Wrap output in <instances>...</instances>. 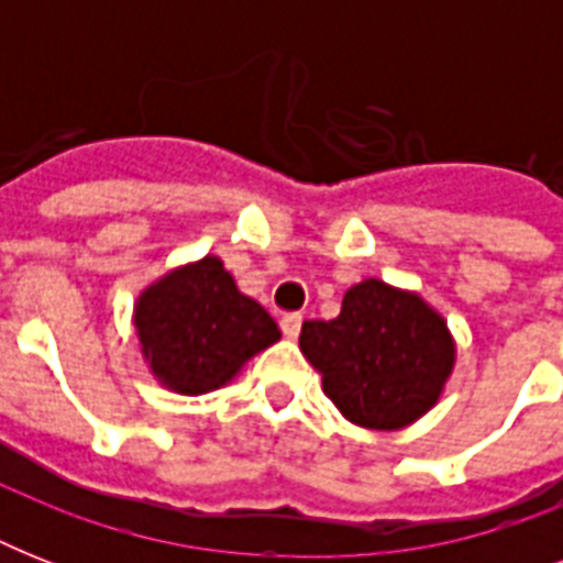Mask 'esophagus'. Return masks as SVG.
Wrapping results in <instances>:
<instances>
[{
	"label": "esophagus",
	"instance_id": "obj_1",
	"mask_svg": "<svg viewBox=\"0 0 563 563\" xmlns=\"http://www.w3.org/2000/svg\"><path fill=\"white\" fill-rule=\"evenodd\" d=\"M300 324H303V318H300L298 312H295V316H283L280 318V330H283V335H286V339H298Z\"/></svg>",
	"mask_w": 563,
	"mask_h": 563
}]
</instances>
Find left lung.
<instances>
[{"label": "left lung", "instance_id": "1", "mask_svg": "<svg viewBox=\"0 0 563 563\" xmlns=\"http://www.w3.org/2000/svg\"><path fill=\"white\" fill-rule=\"evenodd\" d=\"M300 351L342 418L376 432L423 418L455 368L446 318L418 291L376 277L344 291L339 318L300 327Z\"/></svg>", "mask_w": 563, "mask_h": 563}]
</instances>
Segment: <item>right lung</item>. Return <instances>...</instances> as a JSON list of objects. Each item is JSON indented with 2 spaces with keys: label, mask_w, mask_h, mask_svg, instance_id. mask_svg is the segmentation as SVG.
<instances>
[{
  "label": "right lung",
  "mask_w": 563,
  "mask_h": 563,
  "mask_svg": "<svg viewBox=\"0 0 563 563\" xmlns=\"http://www.w3.org/2000/svg\"><path fill=\"white\" fill-rule=\"evenodd\" d=\"M131 321L148 374L184 397L233 383L256 353L280 342L274 318L239 291L216 254L148 283Z\"/></svg>",
  "instance_id": "obj_1"
}]
</instances>
